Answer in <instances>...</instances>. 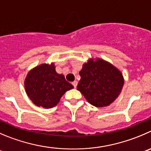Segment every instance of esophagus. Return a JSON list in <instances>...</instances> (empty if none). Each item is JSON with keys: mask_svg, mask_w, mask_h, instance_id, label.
I'll return each instance as SVG.
<instances>
[{"mask_svg": "<svg viewBox=\"0 0 151 151\" xmlns=\"http://www.w3.org/2000/svg\"><path fill=\"white\" fill-rule=\"evenodd\" d=\"M72 84H73V87H74L75 88H76V87H77V84H78V82H77L76 81H73V83H72Z\"/></svg>", "mask_w": 151, "mask_h": 151, "instance_id": "esophagus-1", "label": "esophagus"}]
</instances>
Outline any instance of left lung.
<instances>
[{
  "mask_svg": "<svg viewBox=\"0 0 151 151\" xmlns=\"http://www.w3.org/2000/svg\"><path fill=\"white\" fill-rule=\"evenodd\" d=\"M77 86L87 101L97 107H107L116 100L122 90L124 78L116 67L103 59H90L79 72Z\"/></svg>",
  "mask_w": 151,
  "mask_h": 151,
  "instance_id": "obj_1",
  "label": "left lung"
}]
</instances>
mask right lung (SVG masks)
Wrapping results in <instances>:
<instances>
[{"mask_svg": "<svg viewBox=\"0 0 151 151\" xmlns=\"http://www.w3.org/2000/svg\"><path fill=\"white\" fill-rule=\"evenodd\" d=\"M24 86L31 101L38 107L47 109L55 107L65 92L73 88L64 75L56 73L54 63L42 64L30 70Z\"/></svg>", "mask_w": 151, "mask_h": 151, "instance_id": "add662e5", "label": "right lung"}]
</instances>
